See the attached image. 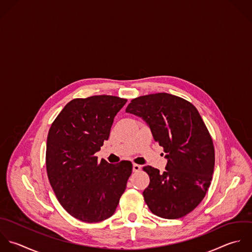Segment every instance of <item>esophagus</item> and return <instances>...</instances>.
I'll return each mask as SVG.
<instances>
[{"label": "esophagus", "mask_w": 252, "mask_h": 252, "mask_svg": "<svg viewBox=\"0 0 252 252\" xmlns=\"http://www.w3.org/2000/svg\"><path fill=\"white\" fill-rule=\"evenodd\" d=\"M140 169H141V166H140V165H137V164H133V165H132V171H133V172L136 173V172H138Z\"/></svg>", "instance_id": "34e87169"}]
</instances>
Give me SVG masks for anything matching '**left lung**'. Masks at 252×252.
Returning a JSON list of instances; mask_svg holds the SVG:
<instances>
[{
    "mask_svg": "<svg viewBox=\"0 0 252 252\" xmlns=\"http://www.w3.org/2000/svg\"><path fill=\"white\" fill-rule=\"evenodd\" d=\"M126 112L141 118L166 152L164 173L143 168L150 177L143 191L147 206L165 219L186 216L204 198L215 165L213 141L197 109L178 96L157 93L133 99Z\"/></svg>",
    "mask_w": 252,
    "mask_h": 252,
    "instance_id": "1",
    "label": "left lung"
}]
</instances>
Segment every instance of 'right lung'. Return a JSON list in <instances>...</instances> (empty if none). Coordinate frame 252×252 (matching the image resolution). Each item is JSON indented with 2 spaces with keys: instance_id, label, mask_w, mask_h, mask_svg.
<instances>
[{
  "instance_id": "1",
  "label": "right lung",
  "mask_w": 252,
  "mask_h": 252,
  "mask_svg": "<svg viewBox=\"0 0 252 252\" xmlns=\"http://www.w3.org/2000/svg\"><path fill=\"white\" fill-rule=\"evenodd\" d=\"M126 99L97 95L68 102L51 126L46 168L63 209L86 223L111 217L132 172L129 161L110 164L95 154L110 136Z\"/></svg>"
}]
</instances>
